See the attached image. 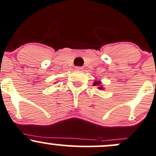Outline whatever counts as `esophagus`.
<instances>
[{
  "label": "esophagus",
  "instance_id": "obj_1",
  "mask_svg": "<svg viewBox=\"0 0 156 156\" xmlns=\"http://www.w3.org/2000/svg\"><path fill=\"white\" fill-rule=\"evenodd\" d=\"M75 69H76V70H82L83 69V67H80V66H77L75 67Z\"/></svg>",
  "mask_w": 156,
  "mask_h": 156
}]
</instances>
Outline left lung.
<instances>
[{"mask_svg": "<svg viewBox=\"0 0 156 156\" xmlns=\"http://www.w3.org/2000/svg\"><path fill=\"white\" fill-rule=\"evenodd\" d=\"M101 84V82H99V81H95L94 83V86H98V85H100ZM102 89V87L101 86V87H99V89Z\"/></svg>", "mask_w": 156, "mask_h": 156, "instance_id": "left-lung-1", "label": "left lung"}]
</instances>
